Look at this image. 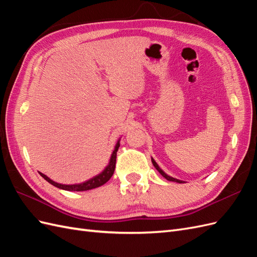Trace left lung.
Returning a JSON list of instances; mask_svg holds the SVG:
<instances>
[{
    "instance_id": "1",
    "label": "left lung",
    "mask_w": 257,
    "mask_h": 257,
    "mask_svg": "<svg viewBox=\"0 0 257 257\" xmlns=\"http://www.w3.org/2000/svg\"><path fill=\"white\" fill-rule=\"evenodd\" d=\"M151 161H152V164H153V166L158 169V172L164 177L165 179H167L168 181H174V182H178V183H184V181H181V180H178V179H175V178H173V177H170V176H168V175H166L164 172H163V170L159 167V165L157 164V162H155L153 159H151Z\"/></svg>"
}]
</instances>
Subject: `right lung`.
Instances as JSON below:
<instances>
[{"instance_id":"add662e5","label":"right lung","mask_w":257,"mask_h":257,"mask_svg":"<svg viewBox=\"0 0 257 257\" xmlns=\"http://www.w3.org/2000/svg\"><path fill=\"white\" fill-rule=\"evenodd\" d=\"M120 147V142L116 143L115 147H114V150L111 154V158H110V161H109V164H108V166L104 169V172L100 173L99 175L95 176L94 178L90 179V180L85 181L83 183H80V184H71V185H66V184H61V183H57L52 181L50 178H48L46 175L40 173V175L45 179L46 181H48L50 184L57 186V188L59 189H62V190H65V191H88V190H92V189H95V188H98V186L105 184L109 179L111 178V176L113 175L114 173V168H115V159H116V151H118Z\"/></svg>"}]
</instances>
